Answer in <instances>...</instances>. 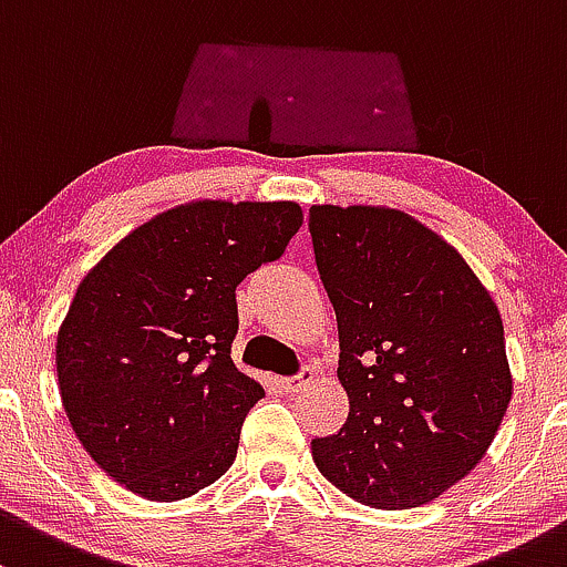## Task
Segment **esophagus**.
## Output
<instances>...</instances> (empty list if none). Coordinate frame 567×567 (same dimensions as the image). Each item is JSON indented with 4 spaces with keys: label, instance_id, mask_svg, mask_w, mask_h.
<instances>
[{
    "label": "esophagus",
    "instance_id": "obj_1",
    "mask_svg": "<svg viewBox=\"0 0 567 567\" xmlns=\"http://www.w3.org/2000/svg\"><path fill=\"white\" fill-rule=\"evenodd\" d=\"M312 378H315L312 369H301V372L296 374V378H285L282 380V389L288 391V393H299L301 389H307V385L312 383Z\"/></svg>",
    "mask_w": 567,
    "mask_h": 567
}]
</instances>
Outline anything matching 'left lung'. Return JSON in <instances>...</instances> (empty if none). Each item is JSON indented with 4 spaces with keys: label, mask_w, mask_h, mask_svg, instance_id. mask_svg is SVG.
<instances>
[{
    "label": "left lung",
    "mask_w": 567,
    "mask_h": 567,
    "mask_svg": "<svg viewBox=\"0 0 567 567\" xmlns=\"http://www.w3.org/2000/svg\"><path fill=\"white\" fill-rule=\"evenodd\" d=\"M309 230L350 402L344 426L312 440L315 464L361 505L432 503L484 458L514 393L497 303L399 208L320 204Z\"/></svg>",
    "instance_id": "1"
}]
</instances>
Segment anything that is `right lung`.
<instances>
[{
	"instance_id": "right-lung-1",
	"label": "right lung",
	"mask_w": 567,
	"mask_h": 567,
	"mask_svg": "<svg viewBox=\"0 0 567 567\" xmlns=\"http://www.w3.org/2000/svg\"><path fill=\"white\" fill-rule=\"evenodd\" d=\"M293 200H189L83 277L56 337L64 413L86 454L143 499L228 473L264 385L238 372L236 288L299 234Z\"/></svg>"
}]
</instances>
